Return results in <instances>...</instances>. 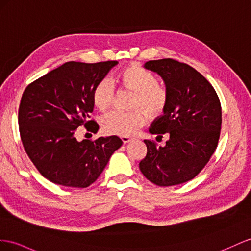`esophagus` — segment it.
<instances>
[{
  "mask_svg": "<svg viewBox=\"0 0 251 251\" xmlns=\"http://www.w3.org/2000/svg\"><path fill=\"white\" fill-rule=\"evenodd\" d=\"M121 139H122V141H123V143H124V144H126V143H129L130 141L132 140V138H130V137H127V136L121 137Z\"/></svg>",
  "mask_w": 251,
  "mask_h": 251,
  "instance_id": "obj_1",
  "label": "esophagus"
}]
</instances>
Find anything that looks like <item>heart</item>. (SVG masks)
<instances>
[{"label": "heart", "instance_id": "obj_1", "mask_svg": "<svg viewBox=\"0 0 251 251\" xmlns=\"http://www.w3.org/2000/svg\"><path fill=\"white\" fill-rule=\"evenodd\" d=\"M119 86L133 92L129 112L111 111L102 117L101 128L111 136H131L146 122V114L150 118H159L164 113L169 104L170 93L163 83L157 81L155 74L138 63H130L122 69L117 75ZM113 87L108 79H101L96 83L92 100L100 111L111 106L113 100ZM147 113L145 114V112Z\"/></svg>", "mask_w": 251, "mask_h": 251}]
</instances>
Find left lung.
Returning a JSON list of instances; mask_svg holds the SVG:
<instances>
[{"label": "left lung", "mask_w": 251, "mask_h": 251, "mask_svg": "<svg viewBox=\"0 0 251 251\" xmlns=\"http://www.w3.org/2000/svg\"><path fill=\"white\" fill-rule=\"evenodd\" d=\"M144 67L162 77L170 93L163 115L150 132L169 133L165 146L144 140L147 153L139 163L142 174L160 187L187 182L213 155L222 127V107L211 83L194 68L175 59L147 61Z\"/></svg>", "instance_id": "1"}]
</instances>
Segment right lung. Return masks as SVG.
Returning a JSON list of instances; mask_svg holds the SVG:
<instances>
[{
  "label": "right lung",
  "instance_id": "add662e5",
  "mask_svg": "<svg viewBox=\"0 0 251 251\" xmlns=\"http://www.w3.org/2000/svg\"><path fill=\"white\" fill-rule=\"evenodd\" d=\"M117 63L69 61L24 90L18 117L21 141L31 162L48 180L63 187L87 188L123 143L117 136L80 142L75 138L82 125L88 131L98 132L99 124L90 120L92 92Z\"/></svg>",
  "mask_w": 251,
  "mask_h": 251
}]
</instances>
